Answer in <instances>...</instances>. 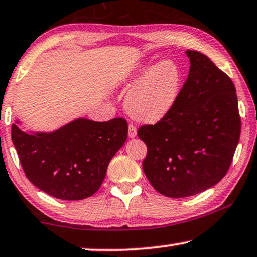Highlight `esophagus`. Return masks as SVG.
<instances>
[{
  "instance_id": "obj_1",
  "label": "esophagus",
  "mask_w": 257,
  "mask_h": 257,
  "mask_svg": "<svg viewBox=\"0 0 257 257\" xmlns=\"http://www.w3.org/2000/svg\"><path fill=\"white\" fill-rule=\"evenodd\" d=\"M136 134H138V132H136V126L131 123V124L128 125V136L129 138H135Z\"/></svg>"
}]
</instances>
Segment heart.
Here are the masks:
<instances>
[{
  "instance_id": "b5f03b06",
  "label": "heart",
  "mask_w": 257,
  "mask_h": 257,
  "mask_svg": "<svg viewBox=\"0 0 257 257\" xmlns=\"http://www.w3.org/2000/svg\"><path fill=\"white\" fill-rule=\"evenodd\" d=\"M148 64L140 68L142 74ZM139 77V75H136ZM182 71L173 61H162L150 68L125 98V108L139 121L154 123L172 110L180 95Z\"/></svg>"
}]
</instances>
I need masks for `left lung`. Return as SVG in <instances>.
Instances as JSON below:
<instances>
[{"label": "left lung", "instance_id": "obj_1", "mask_svg": "<svg viewBox=\"0 0 257 257\" xmlns=\"http://www.w3.org/2000/svg\"><path fill=\"white\" fill-rule=\"evenodd\" d=\"M190 69L176 103L155 124L138 129L146 143L142 167L168 197L202 193L223 179L241 134L236 89L209 57L187 50Z\"/></svg>", "mask_w": 257, "mask_h": 257}]
</instances>
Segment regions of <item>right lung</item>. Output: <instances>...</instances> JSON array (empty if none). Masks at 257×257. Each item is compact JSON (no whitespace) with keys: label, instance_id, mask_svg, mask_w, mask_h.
<instances>
[{"label":"right lung","instance_id":"1","mask_svg":"<svg viewBox=\"0 0 257 257\" xmlns=\"http://www.w3.org/2000/svg\"><path fill=\"white\" fill-rule=\"evenodd\" d=\"M124 118H80L56 132L28 134L12 125V140L27 179L60 200L90 197L103 182L108 164L124 145Z\"/></svg>","mask_w":257,"mask_h":257}]
</instances>
